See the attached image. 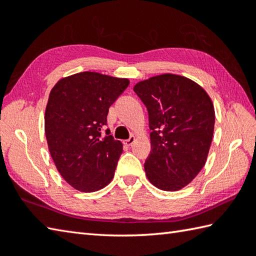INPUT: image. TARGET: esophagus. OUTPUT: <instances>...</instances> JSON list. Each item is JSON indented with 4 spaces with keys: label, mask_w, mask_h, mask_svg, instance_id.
I'll use <instances>...</instances> for the list:
<instances>
[{
    "label": "esophagus",
    "mask_w": 256,
    "mask_h": 256,
    "mask_svg": "<svg viewBox=\"0 0 256 256\" xmlns=\"http://www.w3.org/2000/svg\"><path fill=\"white\" fill-rule=\"evenodd\" d=\"M134 142H135V136H131V138H130L128 140H124V144L126 145V146H131Z\"/></svg>",
    "instance_id": "1"
}]
</instances>
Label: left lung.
Returning <instances> with one entry per match:
<instances>
[{
    "mask_svg": "<svg viewBox=\"0 0 256 256\" xmlns=\"http://www.w3.org/2000/svg\"><path fill=\"white\" fill-rule=\"evenodd\" d=\"M148 112L150 153L144 170L155 187L184 188L202 170L214 130L208 94L186 77L155 76L134 86Z\"/></svg>",
    "mask_w": 256,
    "mask_h": 256,
    "instance_id": "8db88e82",
    "label": "left lung"
}]
</instances>
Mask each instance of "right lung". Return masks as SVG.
<instances>
[{
  "mask_svg": "<svg viewBox=\"0 0 256 256\" xmlns=\"http://www.w3.org/2000/svg\"><path fill=\"white\" fill-rule=\"evenodd\" d=\"M130 81L84 72L58 81L45 112L52 158L70 186L94 192L111 182L123 145L110 130L102 135L110 108Z\"/></svg>",
  "mask_w": 256,
  "mask_h": 256,
  "instance_id": "obj_1",
  "label": "right lung"
}]
</instances>
